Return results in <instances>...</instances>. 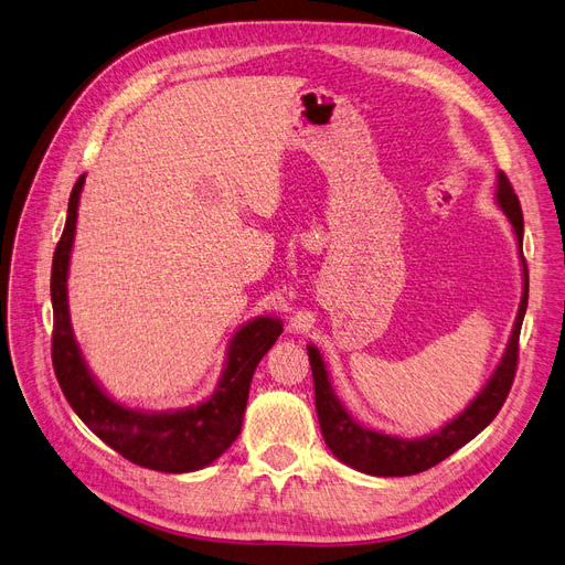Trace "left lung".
Segmentation results:
<instances>
[{"label": "left lung", "instance_id": "8db88e82", "mask_svg": "<svg viewBox=\"0 0 565 565\" xmlns=\"http://www.w3.org/2000/svg\"><path fill=\"white\" fill-rule=\"evenodd\" d=\"M498 204L507 213L509 221L514 225V234L519 239V250L523 246V213L519 196L509 183V178L500 171L498 173ZM523 260V258H521ZM523 298L516 315V323L512 338H509L507 352L500 361L498 371L493 377L488 380V385L481 390V394L471 402L452 423H448L444 429H439L425 439H398V436H387L373 429H366L356 425L348 411L342 408L338 396L333 394V387L329 382V373L321 361V354L317 348H307L309 354V366H312L315 377V404L323 441L333 450L338 460L350 465L363 475L373 477H411L420 475V471L439 465L452 455L458 448H462L467 441L475 439V436L486 429L493 417L500 413L502 404L507 402V394L512 390V382L516 375V363H519V335H521V323L527 307V267L523 260Z\"/></svg>", "mask_w": 565, "mask_h": 565}]
</instances>
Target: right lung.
<instances>
[{"label": "right lung", "instance_id": "obj_1", "mask_svg": "<svg viewBox=\"0 0 565 565\" xmlns=\"http://www.w3.org/2000/svg\"><path fill=\"white\" fill-rule=\"evenodd\" d=\"M82 185L84 175L72 188L65 230L51 265V361L58 385L82 423L129 462L167 475L202 469L221 458L239 436L253 371L281 335V321L258 317L239 329L230 342L221 385L202 406L175 413H142L115 404L84 366L67 312V263Z\"/></svg>", "mask_w": 565, "mask_h": 565}]
</instances>
